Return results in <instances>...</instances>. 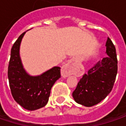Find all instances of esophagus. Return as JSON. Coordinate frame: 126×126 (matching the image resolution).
<instances>
[{
  "label": "esophagus",
  "instance_id": "1",
  "mask_svg": "<svg viewBox=\"0 0 126 126\" xmlns=\"http://www.w3.org/2000/svg\"><path fill=\"white\" fill-rule=\"evenodd\" d=\"M77 62L75 59H71L66 63H65L61 69V74L63 77H67L73 74H74V71L73 69V64Z\"/></svg>",
  "mask_w": 126,
  "mask_h": 126
}]
</instances>
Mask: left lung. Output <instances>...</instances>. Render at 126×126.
<instances>
[{
	"instance_id": "8db88e82",
	"label": "left lung",
	"mask_w": 126,
	"mask_h": 126,
	"mask_svg": "<svg viewBox=\"0 0 126 126\" xmlns=\"http://www.w3.org/2000/svg\"><path fill=\"white\" fill-rule=\"evenodd\" d=\"M107 56L93 65L80 79L72 93L75 101L85 107H93L104 100L112 91L117 73L116 49L107 38Z\"/></svg>"
}]
</instances>
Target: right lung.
I'll return each mask as SVG.
<instances>
[{
    "label": "right lung",
    "mask_w": 126,
    "mask_h": 126,
    "mask_svg": "<svg viewBox=\"0 0 126 126\" xmlns=\"http://www.w3.org/2000/svg\"><path fill=\"white\" fill-rule=\"evenodd\" d=\"M25 33L19 36L12 48L8 78L14 99L25 110L32 111L47 104L51 88L61 77V68L53 67L37 77L28 75L19 57V46Z\"/></svg>",
    "instance_id": "obj_1"
}]
</instances>
